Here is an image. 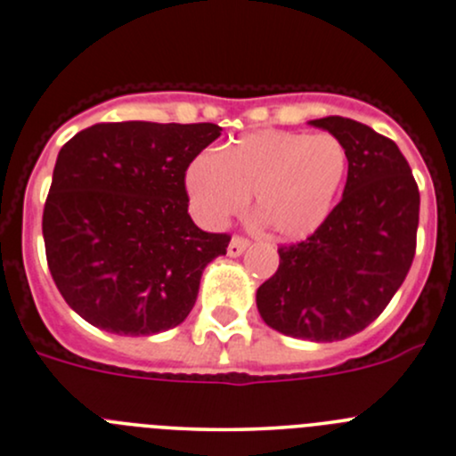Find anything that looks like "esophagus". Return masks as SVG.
<instances>
[{
  "instance_id": "1",
  "label": "esophagus",
  "mask_w": 456,
  "mask_h": 456,
  "mask_svg": "<svg viewBox=\"0 0 456 456\" xmlns=\"http://www.w3.org/2000/svg\"><path fill=\"white\" fill-rule=\"evenodd\" d=\"M248 248H249L248 239H243V237H232V241L228 243V256H232V258H237V256H241Z\"/></svg>"
}]
</instances>
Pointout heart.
<instances>
[{"instance_id":"1","label":"heart","mask_w":456,"mask_h":456,"mask_svg":"<svg viewBox=\"0 0 456 456\" xmlns=\"http://www.w3.org/2000/svg\"><path fill=\"white\" fill-rule=\"evenodd\" d=\"M349 172V152L336 135L263 129L248 133L219 155L196 157L185 185L193 211L222 226L248 207L275 237L304 239L334 208Z\"/></svg>"}]
</instances>
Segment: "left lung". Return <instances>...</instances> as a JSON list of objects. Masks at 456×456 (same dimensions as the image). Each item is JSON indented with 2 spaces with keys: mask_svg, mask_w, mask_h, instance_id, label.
<instances>
[{
  "mask_svg": "<svg viewBox=\"0 0 456 456\" xmlns=\"http://www.w3.org/2000/svg\"><path fill=\"white\" fill-rule=\"evenodd\" d=\"M349 152L342 200L305 241L278 249L280 267L256 290L271 330L312 342L368 327L401 289L416 254L420 191L392 140L342 116L310 120Z\"/></svg>",
  "mask_w": 456,
  "mask_h": 456,
  "instance_id": "1",
  "label": "left lung"
}]
</instances>
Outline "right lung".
I'll list each match as a JSON object with an SVG mask.
<instances>
[{"mask_svg":"<svg viewBox=\"0 0 456 456\" xmlns=\"http://www.w3.org/2000/svg\"><path fill=\"white\" fill-rule=\"evenodd\" d=\"M219 135L211 122L129 120L94 125L62 146L43 237L53 282L81 319L118 336L187 319L204 267L230 243L187 213L189 163Z\"/></svg>","mask_w":456,"mask_h":456,"instance_id":"obj_1","label":"right lung"}]
</instances>
